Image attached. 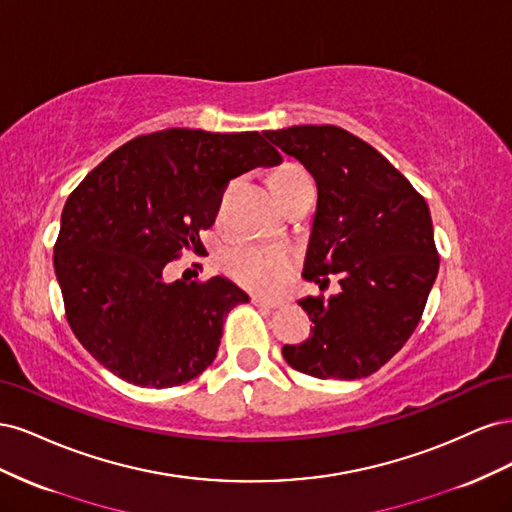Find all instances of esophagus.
Returning <instances> with one entry per match:
<instances>
[{
	"label": "esophagus",
	"mask_w": 512,
	"mask_h": 512,
	"mask_svg": "<svg viewBox=\"0 0 512 512\" xmlns=\"http://www.w3.org/2000/svg\"><path fill=\"white\" fill-rule=\"evenodd\" d=\"M252 303L258 307H265V309H277L282 303L280 301H273V299H265V297H252Z\"/></svg>",
	"instance_id": "obj_1"
}]
</instances>
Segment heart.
<instances>
[{
    "instance_id": "obj_1",
    "label": "heart",
    "mask_w": 512,
    "mask_h": 512,
    "mask_svg": "<svg viewBox=\"0 0 512 512\" xmlns=\"http://www.w3.org/2000/svg\"><path fill=\"white\" fill-rule=\"evenodd\" d=\"M305 181H312V177L297 164H284L275 168L269 177V185L275 198L284 196ZM292 262L294 258L286 247L254 241L230 243L218 258L220 271L228 280L256 292H271L280 286L290 273Z\"/></svg>"
}]
</instances>
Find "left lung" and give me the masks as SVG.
<instances>
[{
    "mask_svg": "<svg viewBox=\"0 0 512 512\" xmlns=\"http://www.w3.org/2000/svg\"><path fill=\"white\" fill-rule=\"evenodd\" d=\"M297 158L318 188L303 277L342 292L301 299L309 339L284 346L286 363L314 378L356 380L378 371L421 322L440 256L425 198L382 153L337 126L262 132Z\"/></svg>",
    "mask_w": 512,
    "mask_h": 512,
    "instance_id": "8db88e82",
    "label": "left lung"
}]
</instances>
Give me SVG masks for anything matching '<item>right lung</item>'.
Wrapping results in <instances>:
<instances>
[{
  "label": "right lung",
  "instance_id": "add662e5",
  "mask_svg": "<svg viewBox=\"0 0 512 512\" xmlns=\"http://www.w3.org/2000/svg\"><path fill=\"white\" fill-rule=\"evenodd\" d=\"M258 132L170 128L136 136L76 185L53 265L66 318L121 380L168 389L213 363L228 312L250 297L224 277L166 282L173 260L203 254L230 179L277 166Z\"/></svg>",
  "mask_w": 512,
  "mask_h": 512
}]
</instances>
